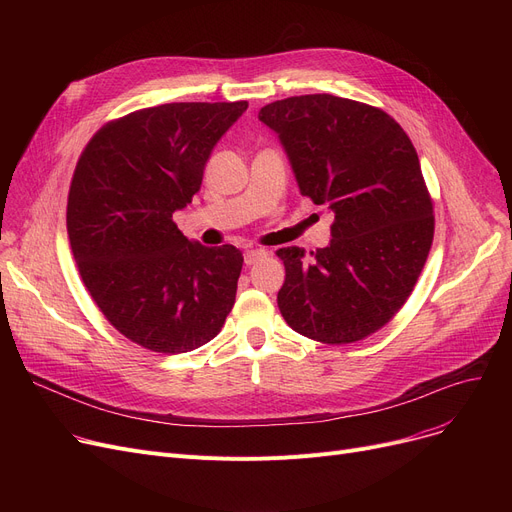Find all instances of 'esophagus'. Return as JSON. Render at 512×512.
Wrapping results in <instances>:
<instances>
[{
    "label": "esophagus",
    "mask_w": 512,
    "mask_h": 512,
    "mask_svg": "<svg viewBox=\"0 0 512 512\" xmlns=\"http://www.w3.org/2000/svg\"><path fill=\"white\" fill-rule=\"evenodd\" d=\"M265 255H267V253H265L263 249H249V251H245V263H247V265H255V263L261 261Z\"/></svg>",
    "instance_id": "34e87169"
}]
</instances>
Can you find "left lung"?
<instances>
[{
  "label": "left lung",
  "mask_w": 512,
  "mask_h": 512,
  "mask_svg": "<svg viewBox=\"0 0 512 512\" xmlns=\"http://www.w3.org/2000/svg\"><path fill=\"white\" fill-rule=\"evenodd\" d=\"M301 195L334 213L324 249H278V307L311 340L348 344L378 332L405 305L434 240V207L417 151L386 112L328 93L261 107Z\"/></svg>",
  "instance_id": "1"
}]
</instances>
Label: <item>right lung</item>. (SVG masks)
<instances>
[{
  "mask_svg": "<svg viewBox=\"0 0 512 512\" xmlns=\"http://www.w3.org/2000/svg\"><path fill=\"white\" fill-rule=\"evenodd\" d=\"M247 101L164 103L105 124L80 155L66 226L93 301L149 351H195L220 334L242 253L203 247L172 222L199 193L207 159Z\"/></svg>",
  "mask_w": 512,
  "mask_h": 512,
  "instance_id": "obj_1",
  "label": "right lung"
}]
</instances>
